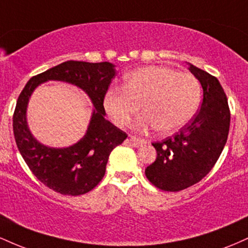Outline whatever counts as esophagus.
<instances>
[{"instance_id": "esophagus-1", "label": "esophagus", "mask_w": 248, "mask_h": 248, "mask_svg": "<svg viewBox=\"0 0 248 248\" xmlns=\"http://www.w3.org/2000/svg\"><path fill=\"white\" fill-rule=\"evenodd\" d=\"M128 142H130V143L133 144L134 147H142L144 146V144L147 143V141L144 140V139H141V138H136V136H129V139H128Z\"/></svg>"}]
</instances>
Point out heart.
Returning <instances> with one entry per match:
<instances>
[{"mask_svg": "<svg viewBox=\"0 0 248 248\" xmlns=\"http://www.w3.org/2000/svg\"><path fill=\"white\" fill-rule=\"evenodd\" d=\"M198 79L189 72L166 66H147L127 76L124 88H110L104 108L116 126L127 127L140 114L141 128L168 134L181 129L193 118L201 102Z\"/></svg>", "mask_w": 248, "mask_h": 248, "instance_id": "heart-1", "label": "heart"}]
</instances>
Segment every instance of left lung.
Instances as JSON below:
<instances>
[{
	"label": "left lung",
	"instance_id": "8db88e82",
	"mask_svg": "<svg viewBox=\"0 0 248 248\" xmlns=\"http://www.w3.org/2000/svg\"><path fill=\"white\" fill-rule=\"evenodd\" d=\"M189 70L203 87L202 106L178 133L154 142L157 157L146 169L150 183L163 191H181L202 181L215 167L229 135L231 113L220 82L191 64Z\"/></svg>",
	"mask_w": 248,
	"mask_h": 248
}]
</instances>
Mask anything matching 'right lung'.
I'll list each match as a JSON object with an SVG mask.
<instances>
[{
  "mask_svg": "<svg viewBox=\"0 0 248 248\" xmlns=\"http://www.w3.org/2000/svg\"><path fill=\"white\" fill-rule=\"evenodd\" d=\"M114 76L112 62L69 61L33 76L17 99L13 116L17 148L31 172L53 191L79 196L94 189L104 178L110 152L127 139L126 133L105 119L104 96ZM47 80L66 81L80 87L96 108L84 138L69 148L43 146L27 128L25 115L31 93Z\"/></svg>",
  "mask_w": 248,
  "mask_h": 248,
  "instance_id": "obj_1",
  "label": "right lung"
}]
</instances>
